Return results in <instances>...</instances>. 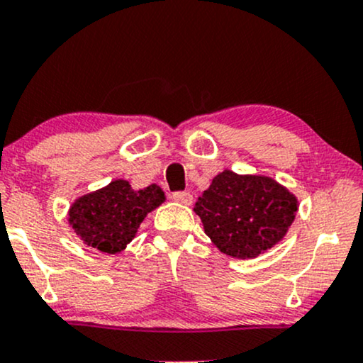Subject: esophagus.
I'll use <instances>...</instances> for the list:
<instances>
[{
	"label": "esophagus",
	"mask_w": 363,
	"mask_h": 363,
	"mask_svg": "<svg viewBox=\"0 0 363 363\" xmlns=\"http://www.w3.org/2000/svg\"><path fill=\"white\" fill-rule=\"evenodd\" d=\"M172 199L176 203H179V205H184V206H189L191 203H193V196H191V193H174Z\"/></svg>",
	"instance_id": "34e87169"
}]
</instances>
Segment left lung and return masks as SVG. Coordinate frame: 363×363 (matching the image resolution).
I'll list each match as a JSON object with an SVG mask.
<instances>
[{
  "label": "left lung",
  "mask_w": 363,
  "mask_h": 363,
  "mask_svg": "<svg viewBox=\"0 0 363 363\" xmlns=\"http://www.w3.org/2000/svg\"><path fill=\"white\" fill-rule=\"evenodd\" d=\"M193 210L220 251L237 259H252L286 235L298 199L273 177L225 169Z\"/></svg>",
  "instance_id": "left-lung-1"
}]
</instances>
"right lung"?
Wrapping results in <instances>:
<instances>
[{
  "mask_svg": "<svg viewBox=\"0 0 363 363\" xmlns=\"http://www.w3.org/2000/svg\"><path fill=\"white\" fill-rule=\"evenodd\" d=\"M164 201L160 186L150 184L135 191L124 179H114L74 199L68 210V223L85 245L116 254L126 249L145 216Z\"/></svg>",
  "mask_w": 363,
  "mask_h": 363,
  "instance_id": "right-lung-1",
  "label": "right lung"
}]
</instances>
